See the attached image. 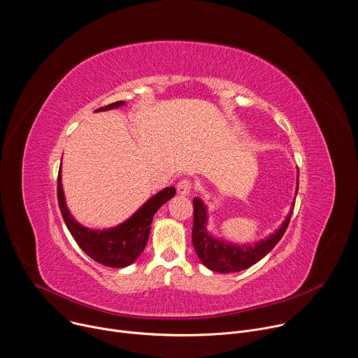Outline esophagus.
Returning <instances> with one entry per match:
<instances>
[{"label":"esophagus","mask_w":358,"mask_h":358,"mask_svg":"<svg viewBox=\"0 0 358 358\" xmlns=\"http://www.w3.org/2000/svg\"><path fill=\"white\" fill-rule=\"evenodd\" d=\"M177 191L180 195H188L191 192V181L189 180H181L177 184Z\"/></svg>","instance_id":"1"}]
</instances>
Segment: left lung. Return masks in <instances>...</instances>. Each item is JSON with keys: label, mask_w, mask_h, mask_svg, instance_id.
I'll return each instance as SVG.
<instances>
[{"label": "left lung", "mask_w": 358, "mask_h": 358, "mask_svg": "<svg viewBox=\"0 0 358 358\" xmlns=\"http://www.w3.org/2000/svg\"><path fill=\"white\" fill-rule=\"evenodd\" d=\"M299 189V176L296 180V195ZM194 225H192V245L195 253L203 266L220 273H232L248 269L259 262L276 246L282 239L292 211L286 215L282 225L266 238L255 243H232L213 235L208 227V207L198 196L194 198Z\"/></svg>", "instance_id": "obj_1"}]
</instances>
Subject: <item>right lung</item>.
Returning a JSON list of instances; mask_svg holds the SVG:
<instances>
[{"label":"right lung","mask_w":358,"mask_h":358,"mask_svg":"<svg viewBox=\"0 0 358 358\" xmlns=\"http://www.w3.org/2000/svg\"><path fill=\"white\" fill-rule=\"evenodd\" d=\"M124 105L126 101L120 100L94 112L112 110ZM61 171L62 169H59L58 174V203L62 218L80 249L89 255L93 261L109 268H126L131 265L140 257L147 245L152 217H155L163 203L176 195V188L166 187L164 189L159 191L148 198L130 218L116 227L92 229L79 224L71 214L66 206Z\"/></svg>","instance_id":"1"}]
</instances>
